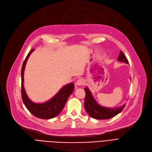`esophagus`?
Listing matches in <instances>:
<instances>
[{"label":"esophagus","instance_id":"34e87169","mask_svg":"<svg viewBox=\"0 0 152 152\" xmlns=\"http://www.w3.org/2000/svg\"><path fill=\"white\" fill-rule=\"evenodd\" d=\"M76 84H77V85H78V86H83V85H84V84H85V81L83 79H82V78L79 79L77 81Z\"/></svg>","mask_w":152,"mask_h":152}]
</instances>
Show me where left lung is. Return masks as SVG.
Returning <instances> with one entry per match:
<instances>
[{
	"label": "left lung",
	"instance_id": "left-lung-1",
	"mask_svg": "<svg viewBox=\"0 0 152 152\" xmlns=\"http://www.w3.org/2000/svg\"><path fill=\"white\" fill-rule=\"evenodd\" d=\"M118 60L119 61L128 63L127 59L121 51H120ZM84 90L86 92L84 108L87 113L93 118L97 119H107L111 118L120 113L126 105V104H124L118 108H107L100 106L94 99L88 87H86Z\"/></svg>",
	"mask_w": 152,
	"mask_h": 152
}]
</instances>
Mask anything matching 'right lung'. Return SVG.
Segmentation results:
<instances>
[{"label":"right lung","instance_id":"add662e5","mask_svg":"<svg viewBox=\"0 0 152 152\" xmlns=\"http://www.w3.org/2000/svg\"><path fill=\"white\" fill-rule=\"evenodd\" d=\"M34 50L32 49L26 56L23 62L21 68V97L26 108L37 118L49 119L57 116L63 109L69 95L74 91L75 84L71 83L65 86L58 91L50 100L43 103H36L32 102L28 97L25 89L24 88V71H25L26 61L31 53Z\"/></svg>","mask_w":152,"mask_h":152}]
</instances>
